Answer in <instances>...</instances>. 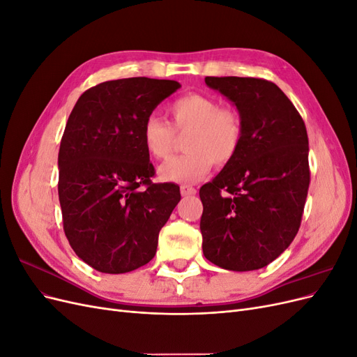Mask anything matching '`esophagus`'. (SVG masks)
Returning a JSON list of instances; mask_svg holds the SVG:
<instances>
[{
    "mask_svg": "<svg viewBox=\"0 0 357 357\" xmlns=\"http://www.w3.org/2000/svg\"><path fill=\"white\" fill-rule=\"evenodd\" d=\"M180 192H181L183 197H190V195H195L197 189L192 188V186H188V185H181L180 186Z\"/></svg>",
    "mask_w": 357,
    "mask_h": 357,
    "instance_id": "1",
    "label": "esophagus"
}]
</instances>
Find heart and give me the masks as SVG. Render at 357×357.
Segmentation results:
<instances>
[{"instance_id":"obj_1","label":"heart","mask_w":357,"mask_h":357,"mask_svg":"<svg viewBox=\"0 0 357 357\" xmlns=\"http://www.w3.org/2000/svg\"><path fill=\"white\" fill-rule=\"evenodd\" d=\"M169 123L156 114L144 119L142 139L147 153L160 160L167 159L177 146V135H186V153L167 160L159 168L165 181L195 183L208 174L213 162L225 167L238 155L244 122L231 107H222L213 96L190 92L168 105Z\"/></svg>"}]
</instances>
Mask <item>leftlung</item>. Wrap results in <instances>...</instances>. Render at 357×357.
<instances>
[{
  "label": "left lung",
  "instance_id": "8db88e82",
  "mask_svg": "<svg viewBox=\"0 0 357 357\" xmlns=\"http://www.w3.org/2000/svg\"><path fill=\"white\" fill-rule=\"evenodd\" d=\"M238 109L244 138L238 155L199 189L202 252L229 271L271 264L296 236L310 186L304 121L273 82L205 77Z\"/></svg>",
  "mask_w": 357,
  "mask_h": 357
}]
</instances>
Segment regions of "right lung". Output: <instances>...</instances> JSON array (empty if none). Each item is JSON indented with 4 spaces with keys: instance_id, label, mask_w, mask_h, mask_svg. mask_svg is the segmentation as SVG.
Returning <instances> with one entry per match:
<instances>
[{
    "instance_id": "right-lung-1",
    "label": "right lung",
    "mask_w": 357,
    "mask_h": 357,
    "mask_svg": "<svg viewBox=\"0 0 357 357\" xmlns=\"http://www.w3.org/2000/svg\"><path fill=\"white\" fill-rule=\"evenodd\" d=\"M178 88L149 77L104 82L84 91L68 117L58 155L63 232L96 271L129 273L156 255L181 197L177 185L152 181L142 128Z\"/></svg>"
}]
</instances>
